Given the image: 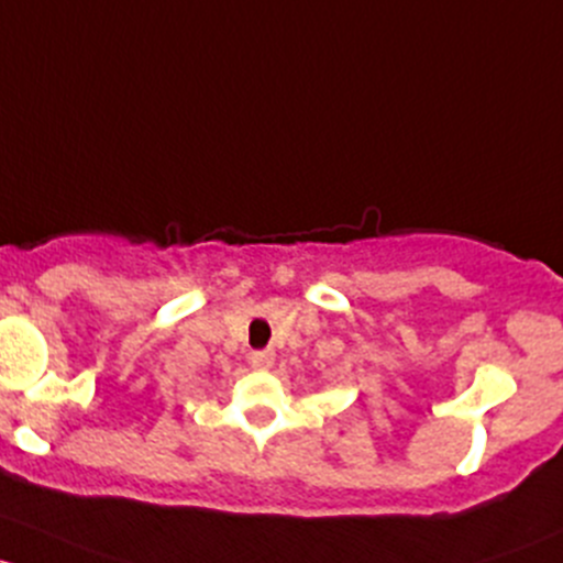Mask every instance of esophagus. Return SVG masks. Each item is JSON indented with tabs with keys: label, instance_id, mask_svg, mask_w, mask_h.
I'll return each mask as SVG.
<instances>
[{
	"label": "esophagus",
	"instance_id": "esophagus-1",
	"mask_svg": "<svg viewBox=\"0 0 563 563\" xmlns=\"http://www.w3.org/2000/svg\"><path fill=\"white\" fill-rule=\"evenodd\" d=\"M249 361H252V366L257 371H268L271 366H274L276 352L274 350H257V352H252V357H249Z\"/></svg>",
	"mask_w": 563,
	"mask_h": 563
}]
</instances>
